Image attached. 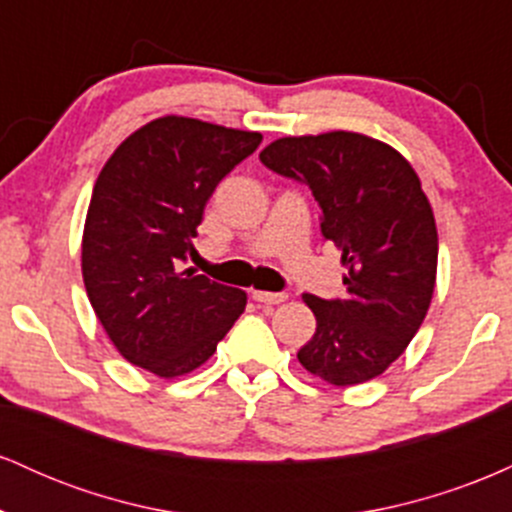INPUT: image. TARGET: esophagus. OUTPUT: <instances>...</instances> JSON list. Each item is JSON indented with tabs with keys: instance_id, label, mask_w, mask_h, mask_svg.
Segmentation results:
<instances>
[{
	"instance_id": "obj_1",
	"label": "esophagus",
	"mask_w": 512,
	"mask_h": 512,
	"mask_svg": "<svg viewBox=\"0 0 512 512\" xmlns=\"http://www.w3.org/2000/svg\"><path fill=\"white\" fill-rule=\"evenodd\" d=\"M252 298L257 303L264 305H276V303H284L286 301V293H274V291H252Z\"/></svg>"
}]
</instances>
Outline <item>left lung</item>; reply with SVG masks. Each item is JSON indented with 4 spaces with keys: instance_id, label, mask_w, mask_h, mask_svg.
Wrapping results in <instances>:
<instances>
[{
    "instance_id": "8db88e82",
    "label": "left lung",
    "mask_w": 512,
    "mask_h": 512,
    "mask_svg": "<svg viewBox=\"0 0 512 512\" xmlns=\"http://www.w3.org/2000/svg\"><path fill=\"white\" fill-rule=\"evenodd\" d=\"M260 158L313 190L322 236L346 269L344 298L303 296L317 330L298 361L334 387L378 378L419 332L436 289V216L419 175L395 146L344 129L281 137Z\"/></svg>"
}]
</instances>
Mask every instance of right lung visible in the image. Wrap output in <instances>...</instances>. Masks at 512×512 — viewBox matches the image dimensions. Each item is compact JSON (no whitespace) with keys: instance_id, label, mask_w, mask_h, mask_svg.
Instances as JSON below:
<instances>
[{"instance_id":"add662e5","label":"right lung","mask_w":512,"mask_h":512,"mask_svg":"<svg viewBox=\"0 0 512 512\" xmlns=\"http://www.w3.org/2000/svg\"><path fill=\"white\" fill-rule=\"evenodd\" d=\"M260 132L163 115L113 151L93 185L81 274L93 313L122 358L158 378L209 361L248 293L180 269L216 185Z\"/></svg>"}]
</instances>
